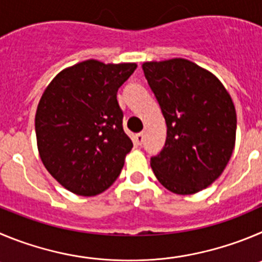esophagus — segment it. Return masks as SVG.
Segmentation results:
<instances>
[{
    "label": "esophagus",
    "instance_id": "esophagus-1",
    "mask_svg": "<svg viewBox=\"0 0 262 262\" xmlns=\"http://www.w3.org/2000/svg\"><path fill=\"white\" fill-rule=\"evenodd\" d=\"M134 141H136L137 145H142L143 143V133H137L136 136H134Z\"/></svg>",
    "mask_w": 262,
    "mask_h": 262
}]
</instances>
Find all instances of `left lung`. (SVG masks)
I'll return each instance as SVG.
<instances>
[{
    "mask_svg": "<svg viewBox=\"0 0 262 262\" xmlns=\"http://www.w3.org/2000/svg\"><path fill=\"white\" fill-rule=\"evenodd\" d=\"M142 70L167 123L165 146L151 158V168L174 194L202 191L222 174L233 155V99L213 73L183 58L145 62Z\"/></svg>",
    "mask_w": 262,
    "mask_h": 262,
    "instance_id": "1",
    "label": "left lung"
}]
</instances>
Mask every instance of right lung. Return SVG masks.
Instances as JSON below:
<instances>
[{"label":"right lung","mask_w":262,"mask_h":262,"mask_svg":"<svg viewBox=\"0 0 262 262\" xmlns=\"http://www.w3.org/2000/svg\"><path fill=\"white\" fill-rule=\"evenodd\" d=\"M136 68L88 59L60 71L43 92L35 117L38 155L68 191L94 196L119 177L133 142L116 94Z\"/></svg>","instance_id":"1"}]
</instances>
